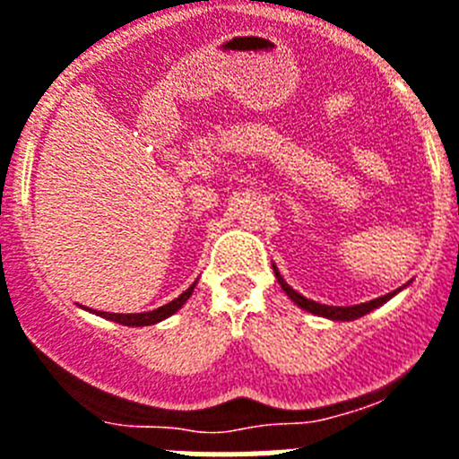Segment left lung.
<instances>
[{
  "label": "left lung",
  "mask_w": 459,
  "mask_h": 459,
  "mask_svg": "<svg viewBox=\"0 0 459 459\" xmlns=\"http://www.w3.org/2000/svg\"><path fill=\"white\" fill-rule=\"evenodd\" d=\"M274 277H277L279 286H281V289H284L286 296H289L290 300L296 302L298 307H302V309H305V312L316 314V316L333 318V321H353V318H360V316H365V314L372 312V309H377V307L384 305L385 300H390V298L395 296V290H393V293H385V296L377 298V300L362 302V305H353V307H328V305H321V302L307 300V298H302L300 293H296V290L290 289V286L286 284L284 279H281V274L277 273V268H274Z\"/></svg>",
  "instance_id": "8db88e82"
}]
</instances>
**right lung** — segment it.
<instances>
[{
    "mask_svg": "<svg viewBox=\"0 0 459 459\" xmlns=\"http://www.w3.org/2000/svg\"><path fill=\"white\" fill-rule=\"evenodd\" d=\"M194 286H196V284H191L180 298H175V300H170L169 305L159 307V309H152V312H143V314L99 312V316L110 318V321H117V324H122V325H152V324H159V321H163V318H169L170 314L178 312V309H180V307L185 305L186 300H189V296L194 293Z\"/></svg>",
    "mask_w": 459,
    "mask_h": 459,
    "instance_id": "1",
    "label": "right lung"
}]
</instances>
